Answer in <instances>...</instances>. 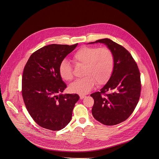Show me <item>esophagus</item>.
Returning <instances> with one entry per match:
<instances>
[{"label":"esophagus","instance_id":"1","mask_svg":"<svg viewBox=\"0 0 159 159\" xmlns=\"http://www.w3.org/2000/svg\"><path fill=\"white\" fill-rule=\"evenodd\" d=\"M85 97H86V96H84V95H80V99H83Z\"/></svg>","mask_w":159,"mask_h":159}]
</instances>
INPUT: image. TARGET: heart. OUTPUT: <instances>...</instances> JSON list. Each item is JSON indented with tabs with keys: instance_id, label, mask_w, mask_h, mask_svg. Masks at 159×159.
Returning <instances> with one entry per match:
<instances>
[{
	"instance_id": "1",
	"label": "heart",
	"mask_w": 159,
	"mask_h": 159,
	"mask_svg": "<svg viewBox=\"0 0 159 159\" xmlns=\"http://www.w3.org/2000/svg\"><path fill=\"white\" fill-rule=\"evenodd\" d=\"M73 60L77 65H84L83 75L84 76L71 84L69 89L72 93L86 94L92 90L96 83L102 85L108 82L113 72L114 55L106 47H83L73 55ZM59 73L66 80H70L73 77L72 66L65 59L59 65Z\"/></svg>"
}]
</instances>
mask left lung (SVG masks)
I'll return each instance as SVG.
<instances>
[{
  "mask_svg": "<svg viewBox=\"0 0 159 159\" xmlns=\"http://www.w3.org/2000/svg\"><path fill=\"white\" fill-rule=\"evenodd\" d=\"M95 43H104L111 50L114 66L111 77L100 92L90 95L94 100L92 114L104 125H116L128 118L139 101L141 90L139 70L130 53L122 46L108 39L88 44ZM107 92L108 93L105 94Z\"/></svg>",
  "mask_w": 159,
  "mask_h": 159,
  "instance_id": "1",
  "label": "left lung"
}]
</instances>
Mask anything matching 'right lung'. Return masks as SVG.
<instances>
[{
    "mask_svg": "<svg viewBox=\"0 0 159 159\" xmlns=\"http://www.w3.org/2000/svg\"><path fill=\"white\" fill-rule=\"evenodd\" d=\"M78 43L51 44L33 53L24 68L22 96L29 114L43 128L59 130L70 122L77 94H62L66 88L59 73L60 63Z\"/></svg>",
    "mask_w": 159,
    "mask_h": 159,
    "instance_id": "1",
    "label": "right lung"
}]
</instances>
